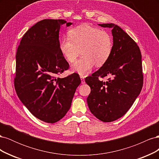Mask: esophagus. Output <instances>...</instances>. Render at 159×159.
Returning a JSON list of instances; mask_svg holds the SVG:
<instances>
[{
  "mask_svg": "<svg viewBox=\"0 0 159 159\" xmlns=\"http://www.w3.org/2000/svg\"><path fill=\"white\" fill-rule=\"evenodd\" d=\"M80 78H81V84H84L85 82V79H84V76L83 75H80Z\"/></svg>",
  "mask_w": 159,
  "mask_h": 159,
  "instance_id": "34e87169",
  "label": "esophagus"
}]
</instances>
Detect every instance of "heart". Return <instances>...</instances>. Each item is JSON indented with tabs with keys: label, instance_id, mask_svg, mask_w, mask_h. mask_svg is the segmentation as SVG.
I'll return each instance as SVG.
<instances>
[{
	"label": "heart",
	"instance_id": "obj_1",
	"mask_svg": "<svg viewBox=\"0 0 159 159\" xmlns=\"http://www.w3.org/2000/svg\"><path fill=\"white\" fill-rule=\"evenodd\" d=\"M60 43V49L66 60L73 63L80 53L82 56L72 66L73 71L86 75L93 68L103 66L109 59L113 48L109 33L89 25H80L68 32Z\"/></svg>",
	"mask_w": 159,
	"mask_h": 159
}]
</instances>
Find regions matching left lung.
I'll list each match as a JSON object with an SVG mask.
<instances>
[{
	"mask_svg": "<svg viewBox=\"0 0 159 159\" xmlns=\"http://www.w3.org/2000/svg\"><path fill=\"white\" fill-rule=\"evenodd\" d=\"M99 26L111 28L113 48L106 63L85 79L91 88L87 102L95 117L111 122L127 112L142 89L141 53L137 43L119 26ZM106 76L112 77L106 82L99 80Z\"/></svg>",
	"mask_w": 159,
	"mask_h": 159,
	"instance_id": "left-lung-1",
	"label": "left lung"
}]
</instances>
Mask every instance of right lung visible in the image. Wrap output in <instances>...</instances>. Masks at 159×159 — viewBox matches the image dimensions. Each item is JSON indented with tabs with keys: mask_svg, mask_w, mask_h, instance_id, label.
I'll return each instance as SVG.
<instances>
[{
	"mask_svg": "<svg viewBox=\"0 0 159 159\" xmlns=\"http://www.w3.org/2000/svg\"><path fill=\"white\" fill-rule=\"evenodd\" d=\"M62 19H44L24 34L16 55L14 87L22 103L42 121L54 123L63 118L71 107L76 88L81 83L74 73L57 78L69 68L60 49Z\"/></svg>",
	"mask_w": 159,
	"mask_h": 159,
	"instance_id": "right-lung-1",
	"label": "right lung"
}]
</instances>
